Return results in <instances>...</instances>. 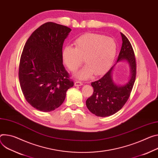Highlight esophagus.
<instances>
[{"label": "esophagus", "instance_id": "obj_1", "mask_svg": "<svg viewBox=\"0 0 158 158\" xmlns=\"http://www.w3.org/2000/svg\"><path fill=\"white\" fill-rule=\"evenodd\" d=\"M82 84L83 83L79 81H76V82H74V85L76 86H81V85H82Z\"/></svg>", "mask_w": 158, "mask_h": 158}]
</instances>
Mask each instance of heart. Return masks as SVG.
Returning a JSON list of instances; mask_svg holds the SVG:
<instances>
[{"label":"heart","instance_id":"obj_1","mask_svg":"<svg viewBox=\"0 0 158 158\" xmlns=\"http://www.w3.org/2000/svg\"><path fill=\"white\" fill-rule=\"evenodd\" d=\"M75 47L67 45L62 50L64 64L72 72L76 71L83 63L87 64L76 73L80 79H86L92 73L103 74L111 67L117 52L114 40L102 35L86 33L74 42Z\"/></svg>","mask_w":158,"mask_h":158}]
</instances>
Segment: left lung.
I'll return each mask as SVG.
<instances>
[{
  "instance_id": "left-lung-1",
  "label": "left lung",
  "mask_w": 158,
  "mask_h": 158,
  "mask_svg": "<svg viewBox=\"0 0 158 158\" xmlns=\"http://www.w3.org/2000/svg\"><path fill=\"white\" fill-rule=\"evenodd\" d=\"M121 35L123 43L117 62L122 60L128 62L131 79L123 86L114 84L111 77L113 65L102 78L91 82L94 91L85 103L88 110L98 117H109L121 110L128 99L135 81L137 66L134 52L128 38L122 33Z\"/></svg>"
}]
</instances>
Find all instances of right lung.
Returning <instances> with one entry per match:
<instances>
[{
    "instance_id": "add662e5",
    "label": "right lung",
    "mask_w": 158,
    "mask_h": 158,
    "mask_svg": "<svg viewBox=\"0 0 158 158\" xmlns=\"http://www.w3.org/2000/svg\"><path fill=\"white\" fill-rule=\"evenodd\" d=\"M71 29L48 22L27 39L19 67L21 88L27 102L44 112L59 108L74 85L65 69L62 47Z\"/></svg>"
}]
</instances>
